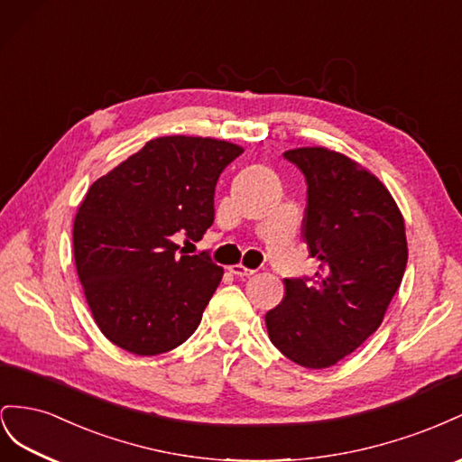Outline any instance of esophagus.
Returning a JSON list of instances; mask_svg holds the SVG:
<instances>
[{
    "instance_id": "34e87169",
    "label": "esophagus",
    "mask_w": 462,
    "mask_h": 462,
    "mask_svg": "<svg viewBox=\"0 0 462 462\" xmlns=\"http://www.w3.org/2000/svg\"><path fill=\"white\" fill-rule=\"evenodd\" d=\"M228 271L236 276H252V274H255L254 269H247L245 265H234V267H228Z\"/></svg>"
}]
</instances>
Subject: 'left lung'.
<instances>
[{
  "instance_id": "obj_1",
  "label": "left lung",
  "mask_w": 462,
  "mask_h": 462,
  "mask_svg": "<svg viewBox=\"0 0 462 462\" xmlns=\"http://www.w3.org/2000/svg\"><path fill=\"white\" fill-rule=\"evenodd\" d=\"M284 158L306 176L301 236L321 265L311 282L284 279V298L265 325L288 360L323 370L383 321L408 261L404 218L379 178L346 154L300 147Z\"/></svg>"
}]
</instances>
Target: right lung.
<instances>
[{"instance_id":"obj_1","label":"right lung","mask_w":462,"mask_h":462,"mask_svg":"<svg viewBox=\"0 0 462 462\" xmlns=\"http://www.w3.org/2000/svg\"><path fill=\"white\" fill-rule=\"evenodd\" d=\"M244 149L210 137L149 141L88 188L73 222L87 304L116 346L156 356L186 342L222 281L208 255H178L172 236L203 238L222 170Z\"/></svg>"}]
</instances>
